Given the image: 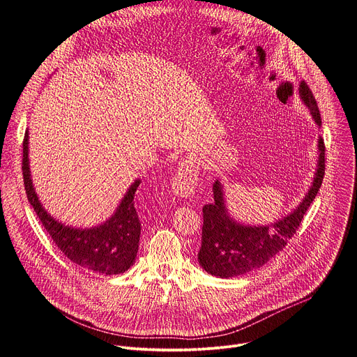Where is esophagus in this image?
Listing matches in <instances>:
<instances>
[{
	"instance_id": "esophagus-1",
	"label": "esophagus",
	"mask_w": 357,
	"mask_h": 357,
	"mask_svg": "<svg viewBox=\"0 0 357 357\" xmlns=\"http://www.w3.org/2000/svg\"><path fill=\"white\" fill-rule=\"evenodd\" d=\"M199 181V167L193 161H183L172 179V190L181 197H190Z\"/></svg>"
}]
</instances>
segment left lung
Returning a JSON list of instances; mask_svg holds the SVG:
<instances>
[{
    "mask_svg": "<svg viewBox=\"0 0 357 357\" xmlns=\"http://www.w3.org/2000/svg\"><path fill=\"white\" fill-rule=\"evenodd\" d=\"M299 96L303 105L310 109L315 123L321 127L322 120L317 100L305 82L299 84ZM318 148V169L307 196L294 212L271 225L247 226L234 222L225 205L222 183L219 181L213 183V202L202 209V247L197 252V260L203 270L220 278H231L257 270L277 256L296 233L322 185L325 175V144L321 137Z\"/></svg>",
    "mask_w": 357,
    "mask_h": 357,
    "instance_id": "1",
    "label": "left lung"
}]
</instances>
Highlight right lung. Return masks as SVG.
Segmentation results:
<instances>
[{
  "mask_svg": "<svg viewBox=\"0 0 357 357\" xmlns=\"http://www.w3.org/2000/svg\"><path fill=\"white\" fill-rule=\"evenodd\" d=\"M22 175L31 206L54 243L70 261L106 275L121 274L134 264L141 234L134 202L139 179L130 186L116 213L106 223L91 229H73L50 216L35 193L29 174L28 131H25L22 142Z\"/></svg>",
  "mask_w": 357,
  "mask_h": 357,
  "instance_id": "right-lung-1",
  "label": "right lung"
}]
</instances>
